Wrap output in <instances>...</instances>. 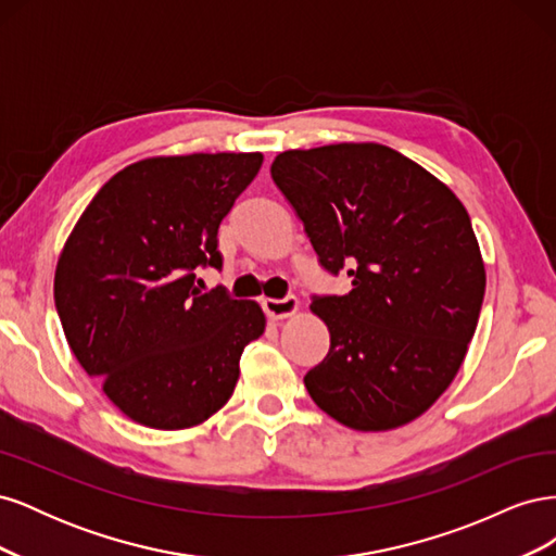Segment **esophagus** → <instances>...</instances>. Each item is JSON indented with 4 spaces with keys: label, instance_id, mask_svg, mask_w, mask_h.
<instances>
[{
    "label": "esophagus",
    "instance_id": "1",
    "mask_svg": "<svg viewBox=\"0 0 556 556\" xmlns=\"http://www.w3.org/2000/svg\"><path fill=\"white\" fill-rule=\"evenodd\" d=\"M262 306L268 317L285 319L292 317L299 311V299L296 296H285V299H264Z\"/></svg>",
    "mask_w": 556,
    "mask_h": 556
}]
</instances>
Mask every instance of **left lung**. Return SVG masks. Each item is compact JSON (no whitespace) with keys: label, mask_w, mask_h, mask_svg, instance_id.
I'll list each match as a JSON object with an SVG mask.
<instances>
[{"label":"left lung","mask_w":556,"mask_h":556,"mask_svg":"<svg viewBox=\"0 0 556 556\" xmlns=\"http://www.w3.org/2000/svg\"><path fill=\"white\" fill-rule=\"evenodd\" d=\"M271 178L329 274L352 290L313 296L331 336L306 374L336 422L387 431L429 410L457 376L484 299V262L454 192L380 143L285 150Z\"/></svg>","instance_id":"left-lung-1"}]
</instances>
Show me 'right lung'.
Returning a JSON list of instances; mask_svg holds the SVG:
<instances>
[{
	"instance_id": "1",
	"label": "right lung",
	"mask_w": 556,
	"mask_h": 556,
	"mask_svg": "<svg viewBox=\"0 0 556 556\" xmlns=\"http://www.w3.org/2000/svg\"><path fill=\"white\" fill-rule=\"evenodd\" d=\"M262 153L148 157L94 194L55 268V308L86 374L129 419L190 429L220 410L243 348L266 317L255 301L201 294L223 268L217 229L257 176Z\"/></svg>"
}]
</instances>
